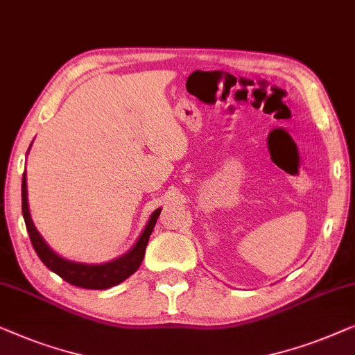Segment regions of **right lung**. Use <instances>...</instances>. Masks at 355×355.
Masks as SVG:
<instances>
[{
  "mask_svg": "<svg viewBox=\"0 0 355 355\" xmlns=\"http://www.w3.org/2000/svg\"><path fill=\"white\" fill-rule=\"evenodd\" d=\"M22 214L35 252L38 254L40 261H42L49 270L58 273L59 277L66 279L67 283L73 284V286L85 289H107L122 283L123 279H127L130 275H133V273L138 270V267L141 266L149 236H151L154 225H156L161 209H156V211L153 212L148 225L144 227L143 233L139 234L138 241L135 243V246L130 249L127 254H123L122 257L116 259V261H111L107 263H98V266L66 261V259L58 256V254L44 243L42 234H40L38 230L35 228L32 217H30L28 212L26 173L22 175Z\"/></svg>",
  "mask_w": 355,
  "mask_h": 355,
  "instance_id": "obj_1",
  "label": "right lung"
}]
</instances>
